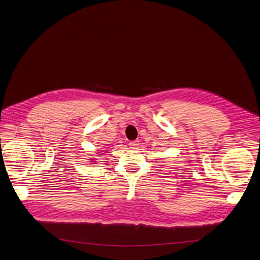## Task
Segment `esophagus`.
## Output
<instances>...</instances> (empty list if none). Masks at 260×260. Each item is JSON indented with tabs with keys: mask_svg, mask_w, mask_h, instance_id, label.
Listing matches in <instances>:
<instances>
[{
	"mask_svg": "<svg viewBox=\"0 0 260 260\" xmlns=\"http://www.w3.org/2000/svg\"><path fill=\"white\" fill-rule=\"evenodd\" d=\"M138 145H139V140L131 141V142H129V146H131L132 148H136Z\"/></svg>",
	"mask_w": 260,
	"mask_h": 260,
	"instance_id": "obj_1",
	"label": "esophagus"
}]
</instances>
